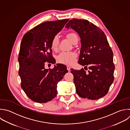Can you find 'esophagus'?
Listing matches in <instances>:
<instances>
[{
	"mask_svg": "<svg viewBox=\"0 0 130 130\" xmlns=\"http://www.w3.org/2000/svg\"><path fill=\"white\" fill-rule=\"evenodd\" d=\"M67 70H68V71H69V72H70L71 71V67H69V66H67Z\"/></svg>",
	"mask_w": 130,
	"mask_h": 130,
	"instance_id": "1",
	"label": "esophagus"
}]
</instances>
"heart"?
<instances>
[{"label":"heart","mask_w":130,"mask_h":130,"mask_svg":"<svg viewBox=\"0 0 130 130\" xmlns=\"http://www.w3.org/2000/svg\"><path fill=\"white\" fill-rule=\"evenodd\" d=\"M68 39L74 44L76 42H78V38L77 35L75 33H70L67 35ZM59 43V38L57 36H55L51 43V48L55 50L57 49ZM77 54L74 52H61L57 56L58 61L63 64L67 65H71L73 64L76 59Z\"/></svg>","instance_id":"heart-1"}]
</instances>
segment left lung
I'll return each instance as SVG.
<instances>
[{"label": "left lung", "instance_id": "left-lung-1", "mask_svg": "<svg viewBox=\"0 0 130 130\" xmlns=\"http://www.w3.org/2000/svg\"><path fill=\"white\" fill-rule=\"evenodd\" d=\"M66 28H72L79 35L81 44L78 63L88 67L71 69L78 95L83 98L98 100L108 92L114 80L115 66L113 52L104 32L93 23L84 19H73Z\"/></svg>", "mask_w": 130, "mask_h": 130}]
</instances>
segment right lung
<instances>
[{
	"instance_id": "right-lung-1",
	"label": "right lung",
	"mask_w": 130,
	"mask_h": 130,
	"mask_svg": "<svg viewBox=\"0 0 130 130\" xmlns=\"http://www.w3.org/2000/svg\"><path fill=\"white\" fill-rule=\"evenodd\" d=\"M69 19L47 21L36 26L23 36L19 53V75L21 86L33 101L47 103L57 94V84L68 72L67 67L56 64L46 69V63H55L51 46L53 38L64 26Z\"/></svg>"
}]
</instances>
